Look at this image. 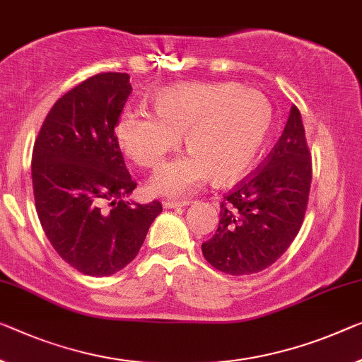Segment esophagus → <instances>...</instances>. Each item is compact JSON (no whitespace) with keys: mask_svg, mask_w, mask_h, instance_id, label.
<instances>
[{"mask_svg":"<svg viewBox=\"0 0 362 362\" xmlns=\"http://www.w3.org/2000/svg\"><path fill=\"white\" fill-rule=\"evenodd\" d=\"M191 205V200H181V202H173V200H168V202H163V209H181Z\"/></svg>","mask_w":362,"mask_h":362,"instance_id":"esophagus-1","label":"esophagus"}]
</instances>
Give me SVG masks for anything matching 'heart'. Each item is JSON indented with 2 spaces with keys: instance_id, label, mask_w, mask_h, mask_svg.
<instances>
[{
  "instance_id": "obj_1",
  "label": "heart",
  "mask_w": 362,
  "mask_h": 362,
  "mask_svg": "<svg viewBox=\"0 0 362 362\" xmlns=\"http://www.w3.org/2000/svg\"><path fill=\"white\" fill-rule=\"evenodd\" d=\"M152 107L155 115L124 110L116 139L132 162L152 168L177 147L182 134L189 152L163 163L148 182V191L160 197H185L209 176L223 185L246 175L274 124L269 98L236 82L163 88Z\"/></svg>"
}]
</instances>
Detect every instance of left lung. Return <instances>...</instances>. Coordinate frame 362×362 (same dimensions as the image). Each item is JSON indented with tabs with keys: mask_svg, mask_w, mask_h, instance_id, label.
Masks as SVG:
<instances>
[{
	"mask_svg": "<svg viewBox=\"0 0 362 362\" xmlns=\"http://www.w3.org/2000/svg\"><path fill=\"white\" fill-rule=\"evenodd\" d=\"M310 180L313 166L301 113L293 105L264 168L239 182L221 202L218 228L202 243L205 260L235 276L270 267L303 225Z\"/></svg>",
	"mask_w": 362,
	"mask_h": 362,
	"instance_id": "obj_1",
	"label": "left lung"
}]
</instances>
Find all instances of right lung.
<instances>
[{
    "mask_svg": "<svg viewBox=\"0 0 362 362\" xmlns=\"http://www.w3.org/2000/svg\"><path fill=\"white\" fill-rule=\"evenodd\" d=\"M131 90L126 72L88 77L57 100L33 146L38 220L54 251L84 275L124 269L162 212L157 200H126L136 182L115 127Z\"/></svg>",
    "mask_w": 362,
    "mask_h": 362,
    "instance_id": "add662e5",
    "label": "right lung"
}]
</instances>
